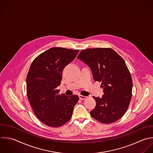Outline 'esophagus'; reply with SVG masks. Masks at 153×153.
Returning a JSON list of instances; mask_svg holds the SVG:
<instances>
[{"mask_svg": "<svg viewBox=\"0 0 153 153\" xmlns=\"http://www.w3.org/2000/svg\"><path fill=\"white\" fill-rule=\"evenodd\" d=\"M79 99H80L81 100H84V99H85L87 98V96H82V95L79 94Z\"/></svg>", "mask_w": 153, "mask_h": 153, "instance_id": "34e87169", "label": "esophagus"}]
</instances>
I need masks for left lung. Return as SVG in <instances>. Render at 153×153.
<instances>
[{"label":"left lung","instance_id":"obj_1","mask_svg":"<svg viewBox=\"0 0 153 153\" xmlns=\"http://www.w3.org/2000/svg\"><path fill=\"white\" fill-rule=\"evenodd\" d=\"M78 59L93 73L94 80L102 82L104 94L94 97L96 105L91 116L105 124L115 122L126 112L131 98L133 82L123 59L109 48H88L81 51Z\"/></svg>","mask_w":153,"mask_h":153}]
</instances>
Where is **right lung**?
I'll return each instance as SVG.
<instances>
[{
    "label": "right lung",
    "mask_w": 153,
    "mask_h": 153,
    "mask_svg": "<svg viewBox=\"0 0 153 153\" xmlns=\"http://www.w3.org/2000/svg\"><path fill=\"white\" fill-rule=\"evenodd\" d=\"M79 50L51 48L33 61L26 78L27 94L36 117L45 125L60 127L71 118L77 95L59 94L63 69Z\"/></svg>",
    "instance_id": "obj_1"
}]
</instances>
